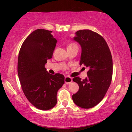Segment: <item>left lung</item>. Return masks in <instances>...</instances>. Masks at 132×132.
Segmentation results:
<instances>
[{"instance_id": "8db88e82", "label": "left lung", "mask_w": 132, "mask_h": 132, "mask_svg": "<svg viewBox=\"0 0 132 132\" xmlns=\"http://www.w3.org/2000/svg\"><path fill=\"white\" fill-rule=\"evenodd\" d=\"M52 31L37 29L23 42L18 57V76L21 88L30 103L47 111L57 103V92L64 84V76L47 71L45 65L52 57L57 40Z\"/></svg>"}]
</instances>
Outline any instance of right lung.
Returning a JSON list of instances; mask_svg holds the SVG:
<instances>
[{"label":"right lung","instance_id":"1","mask_svg":"<svg viewBox=\"0 0 132 132\" xmlns=\"http://www.w3.org/2000/svg\"><path fill=\"white\" fill-rule=\"evenodd\" d=\"M75 34L73 39L82 48L80 65L87 67V76L84 79L73 78L79 89L72 98L77 106L89 109L103 100L111 85L112 57L106 41L96 32L85 29Z\"/></svg>","mask_w":132,"mask_h":132}]
</instances>
